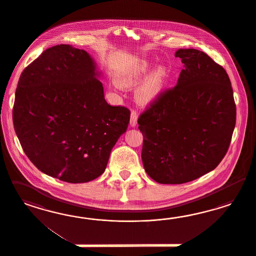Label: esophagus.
Here are the masks:
<instances>
[{
  "instance_id": "34e87169",
  "label": "esophagus",
  "mask_w": 256,
  "mask_h": 256,
  "mask_svg": "<svg viewBox=\"0 0 256 256\" xmlns=\"http://www.w3.org/2000/svg\"><path fill=\"white\" fill-rule=\"evenodd\" d=\"M137 122H138V114L135 110H132V114H130V126L132 128L136 126Z\"/></svg>"
}]
</instances>
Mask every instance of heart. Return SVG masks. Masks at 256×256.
<instances>
[{"label":"heart","instance_id":"heart-1","mask_svg":"<svg viewBox=\"0 0 256 256\" xmlns=\"http://www.w3.org/2000/svg\"><path fill=\"white\" fill-rule=\"evenodd\" d=\"M154 62L144 59L123 70L116 82L119 86L133 88L140 84L136 90V98L142 105H150L160 100L170 78V71L166 66H158L153 72Z\"/></svg>","mask_w":256,"mask_h":256}]
</instances>
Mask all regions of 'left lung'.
Returning a JSON list of instances; mask_svg holds the SVG:
<instances>
[{
	"instance_id": "obj_1",
	"label": "left lung",
	"mask_w": 256,
	"mask_h": 256,
	"mask_svg": "<svg viewBox=\"0 0 256 256\" xmlns=\"http://www.w3.org/2000/svg\"><path fill=\"white\" fill-rule=\"evenodd\" d=\"M178 84L138 120L142 160L160 184H183L214 170L224 158L236 126L230 78L222 66L195 48H179Z\"/></svg>"
}]
</instances>
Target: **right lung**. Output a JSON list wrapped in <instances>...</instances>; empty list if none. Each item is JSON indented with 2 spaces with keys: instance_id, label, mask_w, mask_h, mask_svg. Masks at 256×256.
Instances as JSON below:
<instances>
[{
  "instance_id": "add662e5",
  "label": "right lung",
  "mask_w": 256,
  "mask_h": 256,
  "mask_svg": "<svg viewBox=\"0 0 256 256\" xmlns=\"http://www.w3.org/2000/svg\"><path fill=\"white\" fill-rule=\"evenodd\" d=\"M101 72L84 50L52 46L22 73L13 123L24 153L50 176L86 183L106 169L130 112L110 106Z\"/></svg>"
}]
</instances>
